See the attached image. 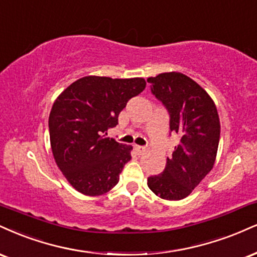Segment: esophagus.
<instances>
[{
  "instance_id": "1",
  "label": "esophagus",
  "mask_w": 257,
  "mask_h": 257,
  "mask_svg": "<svg viewBox=\"0 0 257 257\" xmlns=\"http://www.w3.org/2000/svg\"><path fill=\"white\" fill-rule=\"evenodd\" d=\"M135 150H137V152H138L139 154H142V153L146 152L147 148L144 147V146H135Z\"/></svg>"
}]
</instances>
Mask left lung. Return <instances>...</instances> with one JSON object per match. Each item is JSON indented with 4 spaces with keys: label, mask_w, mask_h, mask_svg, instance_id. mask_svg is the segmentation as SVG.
<instances>
[{
    "label": "left lung",
    "mask_w": 257,
    "mask_h": 257,
    "mask_svg": "<svg viewBox=\"0 0 257 257\" xmlns=\"http://www.w3.org/2000/svg\"><path fill=\"white\" fill-rule=\"evenodd\" d=\"M147 82L169 111L170 131L181 138L164 171L148 177L147 185L164 200H182L214 165L220 138L217 106L199 83L182 73H162Z\"/></svg>",
    "instance_id": "8db88e82"
}]
</instances>
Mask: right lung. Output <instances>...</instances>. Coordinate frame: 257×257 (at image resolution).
Masks as SVG:
<instances>
[{
    "instance_id": "add662e5",
    "label": "right lung",
    "mask_w": 257,
    "mask_h": 257,
    "mask_svg": "<svg viewBox=\"0 0 257 257\" xmlns=\"http://www.w3.org/2000/svg\"><path fill=\"white\" fill-rule=\"evenodd\" d=\"M145 87L142 78L91 75L76 80L55 100L49 116L52 154L79 193L99 196L118 183L133 147L106 138V132L118 124L120 111Z\"/></svg>"
}]
</instances>
